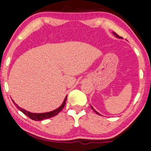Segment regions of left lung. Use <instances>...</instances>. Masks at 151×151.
Masks as SVG:
<instances>
[{
    "instance_id": "8db88e82",
    "label": "left lung",
    "mask_w": 151,
    "mask_h": 151,
    "mask_svg": "<svg viewBox=\"0 0 151 151\" xmlns=\"http://www.w3.org/2000/svg\"><path fill=\"white\" fill-rule=\"evenodd\" d=\"M113 34H114V35H115V36L117 37V38H122V37H120V36H118V35H117V34H116V33H115V32H113ZM91 106V108H92V109H93V111H95V112H96V113H97V114H98V115H100V113H98V112H97V111H96V110H95V109H94L93 108V106Z\"/></svg>"
}]
</instances>
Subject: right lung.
I'll use <instances>...</instances> for the list:
<instances>
[{
	"instance_id": "right-lung-1",
	"label": "right lung",
	"mask_w": 151,
	"mask_h": 151,
	"mask_svg": "<svg viewBox=\"0 0 151 151\" xmlns=\"http://www.w3.org/2000/svg\"><path fill=\"white\" fill-rule=\"evenodd\" d=\"M67 96H66V98H65V100H64L63 103V104H62V105L59 107V108L55 109L54 111H50V112L42 113H30V112H29V111H27L24 110V109H23L20 108V107L18 106V105L16 104L15 102H14V101H13V102L14 103V104H15L16 106H17V108L19 109L20 111H22V112L23 113L24 115H26L27 116H28L30 119H33V120H35V121H40V120H42V119H44L50 118V117H52L53 116H55V115H56L57 114H58V113L60 112L62 110H63V108H64V106H65L66 100H67Z\"/></svg>"
}]
</instances>
